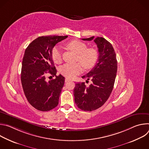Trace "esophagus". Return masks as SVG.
<instances>
[{"instance_id":"34e87169","label":"esophagus","mask_w":149,"mask_h":149,"mask_svg":"<svg viewBox=\"0 0 149 149\" xmlns=\"http://www.w3.org/2000/svg\"><path fill=\"white\" fill-rule=\"evenodd\" d=\"M71 81V79H70V78H65V82H68V81Z\"/></svg>"}]
</instances>
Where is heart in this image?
Returning <instances> with one entry per match:
<instances>
[{
  "instance_id": "obj_1",
  "label": "heart",
  "mask_w": 149,
  "mask_h": 149,
  "mask_svg": "<svg viewBox=\"0 0 149 149\" xmlns=\"http://www.w3.org/2000/svg\"><path fill=\"white\" fill-rule=\"evenodd\" d=\"M68 48L77 54V60L80 62L75 63H65L61 67V74L68 78H74L82 71V65L85 68H92L98 59V52L94 48H87V45L79 40H71L67 44ZM52 58L53 61L59 63L62 61V54L59 47L56 46L52 50Z\"/></svg>"
}]
</instances>
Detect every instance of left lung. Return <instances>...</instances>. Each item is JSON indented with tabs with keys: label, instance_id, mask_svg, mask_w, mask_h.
Instances as JSON below:
<instances>
[{
	"label": "left lung",
	"instance_id": "1",
	"mask_svg": "<svg viewBox=\"0 0 149 149\" xmlns=\"http://www.w3.org/2000/svg\"><path fill=\"white\" fill-rule=\"evenodd\" d=\"M92 40L96 44L99 52L98 62L88 74L82 77L91 79V84H75L74 100L78 107L84 111H91L101 107L109 98L114 85L117 71V61L115 51L110 42L102 37L94 36L82 39Z\"/></svg>",
	"mask_w": 149,
	"mask_h": 149
}]
</instances>
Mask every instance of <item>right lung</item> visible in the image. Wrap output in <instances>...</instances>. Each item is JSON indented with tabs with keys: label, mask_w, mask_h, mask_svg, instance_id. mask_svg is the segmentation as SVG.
<instances>
[{
	"label": "right lung",
	"mask_w": 149,
	"mask_h": 149,
	"mask_svg": "<svg viewBox=\"0 0 149 149\" xmlns=\"http://www.w3.org/2000/svg\"><path fill=\"white\" fill-rule=\"evenodd\" d=\"M67 37L39 36L25 49L21 70V82L27 100L38 110L48 111L58 104L65 78L61 74L56 75L52 50L57 43ZM47 73L55 76L56 78L47 81Z\"/></svg>",
	"instance_id": "right-lung-1"
}]
</instances>
